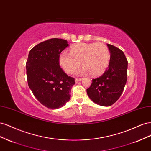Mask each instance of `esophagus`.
<instances>
[{"instance_id": "esophagus-1", "label": "esophagus", "mask_w": 151, "mask_h": 151, "mask_svg": "<svg viewBox=\"0 0 151 151\" xmlns=\"http://www.w3.org/2000/svg\"><path fill=\"white\" fill-rule=\"evenodd\" d=\"M82 81V79H75L76 83H77V82H79V81Z\"/></svg>"}]
</instances>
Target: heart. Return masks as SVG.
<instances>
[{
  "instance_id": "1",
  "label": "heart",
  "mask_w": 151,
  "mask_h": 151,
  "mask_svg": "<svg viewBox=\"0 0 151 151\" xmlns=\"http://www.w3.org/2000/svg\"><path fill=\"white\" fill-rule=\"evenodd\" d=\"M110 60L109 49L102 43H81L70 48V53L63 51L58 61L63 70L68 74L74 72L81 64L84 65L79 74L93 76L101 75L106 70Z\"/></svg>"
}]
</instances>
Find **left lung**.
<instances>
[{
	"label": "left lung",
	"instance_id": "8db88e82",
	"mask_svg": "<svg viewBox=\"0 0 151 151\" xmlns=\"http://www.w3.org/2000/svg\"><path fill=\"white\" fill-rule=\"evenodd\" d=\"M110 53L108 70L92 80L87 94L92 101L103 106H109L119 99L127 83L128 62L119 48L107 44Z\"/></svg>",
	"mask_w": 151,
	"mask_h": 151
}]
</instances>
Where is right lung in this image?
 Returning a JSON list of instances; mask_svg holds the SVG:
<instances>
[{
	"label": "right lung",
	"instance_id": "obj_1",
	"mask_svg": "<svg viewBox=\"0 0 151 151\" xmlns=\"http://www.w3.org/2000/svg\"><path fill=\"white\" fill-rule=\"evenodd\" d=\"M67 41L52 38L36 45L26 62L27 80L35 97L50 109L61 108L69 101L74 79L59 65L60 53L68 46Z\"/></svg>",
	"mask_w": 151,
	"mask_h": 151
}]
</instances>
